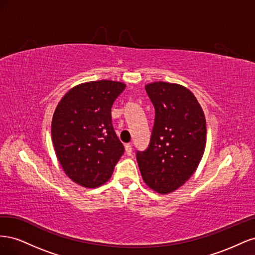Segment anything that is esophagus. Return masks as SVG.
I'll return each instance as SVG.
<instances>
[{
	"mask_svg": "<svg viewBox=\"0 0 255 255\" xmlns=\"http://www.w3.org/2000/svg\"><path fill=\"white\" fill-rule=\"evenodd\" d=\"M126 153L128 154V155H130V154H132V152H133V148H132V143H128V144H126Z\"/></svg>",
	"mask_w": 255,
	"mask_h": 255,
	"instance_id": "1",
	"label": "esophagus"
}]
</instances>
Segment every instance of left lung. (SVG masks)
Instances as JSON below:
<instances>
[{
	"label": "left lung",
	"instance_id": "1",
	"mask_svg": "<svg viewBox=\"0 0 255 255\" xmlns=\"http://www.w3.org/2000/svg\"><path fill=\"white\" fill-rule=\"evenodd\" d=\"M144 88L155 119L150 144L137 152V163L148 187L167 195L186 183L202 159L205 116L195 95L183 85L154 82Z\"/></svg>",
	"mask_w": 255,
	"mask_h": 255
}]
</instances>
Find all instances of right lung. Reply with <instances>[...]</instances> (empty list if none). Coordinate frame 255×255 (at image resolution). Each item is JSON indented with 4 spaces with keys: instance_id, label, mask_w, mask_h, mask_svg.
<instances>
[{
    "instance_id": "add662e5",
    "label": "right lung",
    "mask_w": 255,
    "mask_h": 255,
    "mask_svg": "<svg viewBox=\"0 0 255 255\" xmlns=\"http://www.w3.org/2000/svg\"><path fill=\"white\" fill-rule=\"evenodd\" d=\"M127 85L101 80L76 85L61 98L52 118L54 150L66 175L86 188L111 179L125 152L112 125V106Z\"/></svg>"
}]
</instances>
